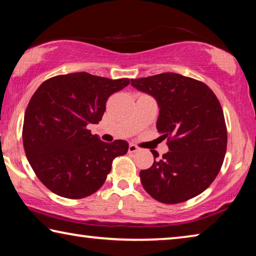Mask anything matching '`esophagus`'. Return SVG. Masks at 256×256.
Returning a JSON list of instances; mask_svg holds the SVG:
<instances>
[{
	"label": "esophagus",
	"mask_w": 256,
	"mask_h": 256,
	"mask_svg": "<svg viewBox=\"0 0 256 256\" xmlns=\"http://www.w3.org/2000/svg\"><path fill=\"white\" fill-rule=\"evenodd\" d=\"M138 150V146H136V144H131L128 146V152H131V154H134V152H136V151Z\"/></svg>",
	"instance_id": "1"
}]
</instances>
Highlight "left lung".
Masks as SVG:
<instances>
[{
	"mask_svg": "<svg viewBox=\"0 0 256 256\" xmlns=\"http://www.w3.org/2000/svg\"><path fill=\"white\" fill-rule=\"evenodd\" d=\"M131 84L157 100V130L170 151L140 172L144 190L156 200L175 204L209 188L222 166L227 149L224 112L214 92L192 78L162 73ZM157 158V151L151 150Z\"/></svg>",
	"mask_w": 256,
	"mask_h": 256,
	"instance_id": "obj_1",
	"label": "left lung"
}]
</instances>
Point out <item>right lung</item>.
<instances>
[{
	"mask_svg": "<svg viewBox=\"0 0 256 256\" xmlns=\"http://www.w3.org/2000/svg\"><path fill=\"white\" fill-rule=\"evenodd\" d=\"M128 84L76 72L50 78L32 94L24 112V148L52 192L68 198L92 196L105 183L112 159L128 152L126 141L107 144L86 126L102 120L108 97Z\"/></svg>",
	"mask_w": 256,
	"mask_h": 256,
	"instance_id": "add662e5",
	"label": "right lung"
}]
</instances>
